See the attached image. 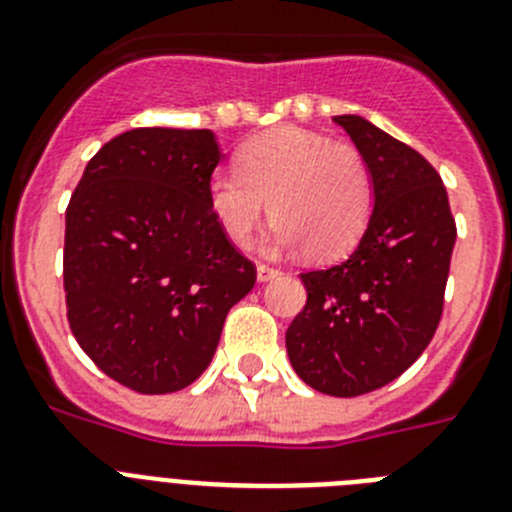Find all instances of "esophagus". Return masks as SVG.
Segmentation results:
<instances>
[{"mask_svg": "<svg viewBox=\"0 0 512 512\" xmlns=\"http://www.w3.org/2000/svg\"><path fill=\"white\" fill-rule=\"evenodd\" d=\"M279 274H281L279 269H271V266H266V264L256 266V279H259L261 284H266V281L276 279V276H279Z\"/></svg>", "mask_w": 512, "mask_h": 512, "instance_id": "obj_1", "label": "esophagus"}]
</instances>
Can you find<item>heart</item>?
Masks as SVG:
<instances>
[{
	"label": "heart",
	"instance_id": "heart-1",
	"mask_svg": "<svg viewBox=\"0 0 512 512\" xmlns=\"http://www.w3.org/2000/svg\"><path fill=\"white\" fill-rule=\"evenodd\" d=\"M236 164L208 182L210 213L236 246L253 241L266 203L276 220L271 246L281 251L304 246L312 259H337L363 236L373 180L353 144L284 126L243 144Z\"/></svg>",
	"mask_w": 512,
	"mask_h": 512
}]
</instances>
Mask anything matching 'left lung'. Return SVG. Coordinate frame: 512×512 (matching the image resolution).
Masks as SVG:
<instances>
[{
	"mask_svg": "<svg viewBox=\"0 0 512 512\" xmlns=\"http://www.w3.org/2000/svg\"><path fill=\"white\" fill-rule=\"evenodd\" d=\"M368 162L373 213L348 259L302 274L307 304L287 355L307 386L360 396L396 381L442 317L457 228L437 170L409 144L355 114L335 116Z\"/></svg>",
	"mask_w": 512,
	"mask_h": 512,
	"instance_id": "obj_1",
	"label": "left lung"
}]
</instances>
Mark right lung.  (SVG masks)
<instances>
[{"label":"right lung","mask_w":512,"mask_h":512,"mask_svg":"<svg viewBox=\"0 0 512 512\" xmlns=\"http://www.w3.org/2000/svg\"><path fill=\"white\" fill-rule=\"evenodd\" d=\"M210 129H131L86 164L65 210L68 322L121 386L175 393L213 360L256 271L210 213Z\"/></svg>","instance_id":"1"}]
</instances>
